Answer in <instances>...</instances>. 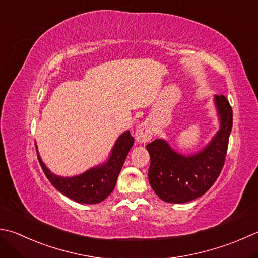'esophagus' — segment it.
I'll use <instances>...</instances> for the list:
<instances>
[{
	"label": "esophagus",
	"mask_w": 258,
	"mask_h": 258,
	"mask_svg": "<svg viewBox=\"0 0 258 258\" xmlns=\"http://www.w3.org/2000/svg\"><path fill=\"white\" fill-rule=\"evenodd\" d=\"M153 130L149 122H142L135 131V139L139 143H146L152 139Z\"/></svg>",
	"instance_id": "1"
}]
</instances>
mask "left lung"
I'll use <instances>...</instances> for the list:
<instances>
[{
    "instance_id": "1",
    "label": "left lung",
    "mask_w": 258,
    "mask_h": 258,
    "mask_svg": "<svg viewBox=\"0 0 258 258\" xmlns=\"http://www.w3.org/2000/svg\"><path fill=\"white\" fill-rule=\"evenodd\" d=\"M215 100L220 130L201 152L184 156L163 140H154L146 145L151 159L150 184L165 203L183 204L199 198L215 183L224 168L233 127V109L224 95H216Z\"/></svg>"
}]
</instances>
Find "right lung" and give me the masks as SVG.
I'll list each match as a JSON object with an SVG mask.
<instances>
[{
  "instance_id": "add662e5",
  "label": "right lung",
  "mask_w": 258,
  "mask_h": 258,
  "mask_svg": "<svg viewBox=\"0 0 258 258\" xmlns=\"http://www.w3.org/2000/svg\"><path fill=\"white\" fill-rule=\"evenodd\" d=\"M133 143V136L127 131L116 141L107 162L73 178H62L52 174L40 159L38 151L37 155L45 176L55 189L77 203L93 205L100 203L112 194L120 169Z\"/></svg>"
}]
</instances>
